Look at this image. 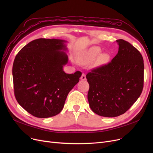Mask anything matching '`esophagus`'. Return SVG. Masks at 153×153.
<instances>
[{
    "label": "esophagus",
    "instance_id": "1",
    "mask_svg": "<svg viewBox=\"0 0 153 153\" xmlns=\"http://www.w3.org/2000/svg\"><path fill=\"white\" fill-rule=\"evenodd\" d=\"M80 79L82 80H86V76H85V75L84 73H82V75L80 77Z\"/></svg>",
    "mask_w": 153,
    "mask_h": 153
}]
</instances>
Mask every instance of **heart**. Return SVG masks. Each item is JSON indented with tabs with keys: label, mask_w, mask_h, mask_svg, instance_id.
Masks as SVG:
<instances>
[{
	"label": "heart",
	"mask_w": 153,
	"mask_h": 153,
	"mask_svg": "<svg viewBox=\"0 0 153 153\" xmlns=\"http://www.w3.org/2000/svg\"><path fill=\"white\" fill-rule=\"evenodd\" d=\"M101 52V49L98 47L91 48L86 52L82 54L78 57V62L82 65H88L94 61ZM108 59V55L106 54H101L99 57L100 62H105Z\"/></svg>",
	"instance_id": "obj_1"
}]
</instances>
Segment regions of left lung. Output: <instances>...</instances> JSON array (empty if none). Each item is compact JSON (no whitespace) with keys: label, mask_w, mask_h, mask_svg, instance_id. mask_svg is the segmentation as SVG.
I'll list each match as a JSON object with an SVG mask.
<instances>
[{"label":"left lung","mask_w":153,"mask_h":153,"mask_svg":"<svg viewBox=\"0 0 153 153\" xmlns=\"http://www.w3.org/2000/svg\"><path fill=\"white\" fill-rule=\"evenodd\" d=\"M117 54L111 62L92 69L86 75L87 98L93 112L114 117L124 114L140 96L143 87V60L129 42L116 40Z\"/></svg>","instance_id":"obj_1"}]
</instances>
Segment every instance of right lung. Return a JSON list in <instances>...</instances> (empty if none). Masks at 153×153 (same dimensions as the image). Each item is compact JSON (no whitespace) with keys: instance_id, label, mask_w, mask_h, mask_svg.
<instances>
[{"instance_id":"add662e5","label":"right lung","mask_w":153,"mask_h":153,"mask_svg":"<svg viewBox=\"0 0 153 153\" xmlns=\"http://www.w3.org/2000/svg\"><path fill=\"white\" fill-rule=\"evenodd\" d=\"M66 41L40 38L30 41L16 55L13 65L14 92L18 103L39 118L61 112L67 96L79 82L80 71L67 74Z\"/></svg>"}]
</instances>
